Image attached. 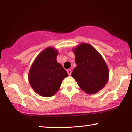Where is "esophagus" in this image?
Wrapping results in <instances>:
<instances>
[{
  "label": "esophagus",
  "instance_id": "esophagus-1",
  "mask_svg": "<svg viewBox=\"0 0 132 132\" xmlns=\"http://www.w3.org/2000/svg\"><path fill=\"white\" fill-rule=\"evenodd\" d=\"M67 73H68V75H69V76H70L71 75V73H72V71L70 69H68L67 70Z\"/></svg>",
  "mask_w": 132,
  "mask_h": 132
}]
</instances>
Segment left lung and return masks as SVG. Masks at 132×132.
<instances>
[{
	"label": "left lung",
	"mask_w": 132,
	"mask_h": 132,
	"mask_svg": "<svg viewBox=\"0 0 132 132\" xmlns=\"http://www.w3.org/2000/svg\"><path fill=\"white\" fill-rule=\"evenodd\" d=\"M72 50L77 66L74 68L71 76L85 93L89 94L98 93L109 79V69L103 57L88 43H81Z\"/></svg>",
	"instance_id": "left-lung-1"
}]
</instances>
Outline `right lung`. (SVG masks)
I'll return each instance as SVG.
<instances>
[{
  "label": "right lung",
  "instance_id": "obj_1",
  "mask_svg": "<svg viewBox=\"0 0 132 132\" xmlns=\"http://www.w3.org/2000/svg\"><path fill=\"white\" fill-rule=\"evenodd\" d=\"M57 50L52 47L43 50L32 63L28 79L34 91L44 97L54 95L62 81L68 76L65 70L57 62Z\"/></svg>",
  "mask_w": 132,
  "mask_h": 132
}]
</instances>
